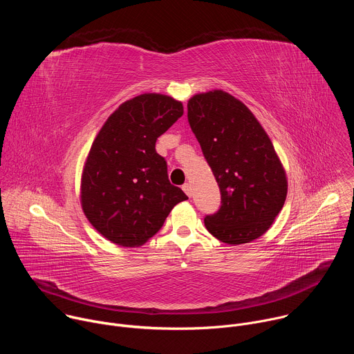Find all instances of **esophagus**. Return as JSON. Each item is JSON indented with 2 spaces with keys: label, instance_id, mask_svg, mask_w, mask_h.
I'll return each instance as SVG.
<instances>
[{
  "label": "esophagus",
  "instance_id": "34e87169",
  "mask_svg": "<svg viewBox=\"0 0 354 354\" xmlns=\"http://www.w3.org/2000/svg\"><path fill=\"white\" fill-rule=\"evenodd\" d=\"M182 189L185 190V193H186L189 197L192 196V192H193V190H192V185H190V183H185V185L182 186Z\"/></svg>",
  "mask_w": 354,
  "mask_h": 354
}]
</instances>
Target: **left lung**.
Returning <instances> with one entry per match:
<instances>
[{
  "instance_id": "left-lung-1",
  "label": "left lung",
  "mask_w": 354,
  "mask_h": 354,
  "mask_svg": "<svg viewBox=\"0 0 354 354\" xmlns=\"http://www.w3.org/2000/svg\"><path fill=\"white\" fill-rule=\"evenodd\" d=\"M187 119L221 192L207 231L228 245L262 236L281 212L286 169L268 133L245 104L223 89L193 95Z\"/></svg>"
}]
</instances>
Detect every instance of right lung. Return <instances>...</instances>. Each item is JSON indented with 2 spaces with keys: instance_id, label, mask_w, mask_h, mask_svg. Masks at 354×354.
<instances>
[{
  "instance_id": "add662e5",
  "label": "right lung",
  "mask_w": 354,
  "mask_h": 354,
  "mask_svg": "<svg viewBox=\"0 0 354 354\" xmlns=\"http://www.w3.org/2000/svg\"><path fill=\"white\" fill-rule=\"evenodd\" d=\"M183 105L162 93L123 102L96 134L81 175V207L108 241L144 245L187 196L168 179L157 138L180 116Z\"/></svg>"
}]
</instances>
